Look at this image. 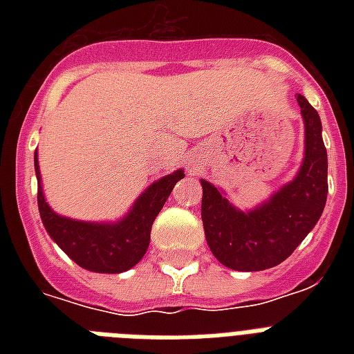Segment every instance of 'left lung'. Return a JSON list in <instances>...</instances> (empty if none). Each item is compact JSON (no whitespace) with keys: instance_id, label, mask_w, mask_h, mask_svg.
<instances>
[{"instance_id":"left-lung-1","label":"left lung","mask_w":354,"mask_h":354,"mask_svg":"<svg viewBox=\"0 0 354 354\" xmlns=\"http://www.w3.org/2000/svg\"><path fill=\"white\" fill-rule=\"evenodd\" d=\"M305 122V158L296 178L252 211H241L202 180V222L211 253L224 266L259 272L283 263L316 226L327 200V150L322 121L303 95H297Z\"/></svg>"}]
</instances>
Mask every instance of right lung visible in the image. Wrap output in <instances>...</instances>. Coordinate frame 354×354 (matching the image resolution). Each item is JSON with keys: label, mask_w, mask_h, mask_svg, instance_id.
Returning <instances> with one entry per match:
<instances>
[{"label": "right lung", "mask_w": 354, "mask_h": 354, "mask_svg": "<svg viewBox=\"0 0 354 354\" xmlns=\"http://www.w3.org/2000/svg\"><path fill=\"white\" fill-rule=\"evenodd\" d=\"M35 171L38 178V209L44 226L69 259L84 270L97 274L127 272L143 259L150 242V230L169 194L183 171L167 174L139 194L132 209L118 222H82L57 215L46 202L41 191L40 167L35 154Z\"/></svg>", "instance_id": "add662e5"}]
</instances>
